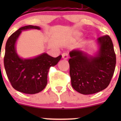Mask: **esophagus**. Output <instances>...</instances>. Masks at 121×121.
<instances>
[{"instance_id": "1", "label": "esophagus", "mask_w": 121, "mask_h": 121, "mask_svg": "<svg viewBox=\"0 0 121 121\" xmlns=\"http://www.w3.org/2000/svg\"><path fill=\"white\" fill-rule=\"evenodd\" d=\"M68 57H69V56H68V54L67 53H64L62 54V57H63V59L67 60Z\"/></svg>"}]
</instances>
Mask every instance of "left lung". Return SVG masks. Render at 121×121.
<instances>
[{"label": "left lung", "instance_id": "8db88e82", "mask_svg": "<svg viewBox=\"0 0 121 121\" xmlns=\"http://www.w3.org/2000/svg\"><path fill=\"white\" fill-rule=\"evenodd\" d=\"M97 41L100 48L95 57L88 56L78 50L69 52L71 85L82 94H92L105 89L114 73L116 55L111 39L105 35L99 37Z\"/></svg>", "mask_w": 121, "mask_h": 121}]
</instances>
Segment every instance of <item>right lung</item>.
Masks as SVG:
<instances>
[{"label": "right lung", "mask_w": 121, "mask_h": 121, "mask_svg": "<svg viewBox=\"0 0 121 121\" xmlns=\"http://www.w3.org/2000/svg\"><path fill=\"white\" fill-rule=\"evenodd\" d=\"M40 27L29 25L22 27L9 37L5 47L4 66L13 88L19 92L35 94L44 89L47 83L50 68L56 65L61 56L54 58L46 53L31 59H22L16 52L15 43L22 31Z\"/></svg>", "instance_id": "1"}]
</instances>
